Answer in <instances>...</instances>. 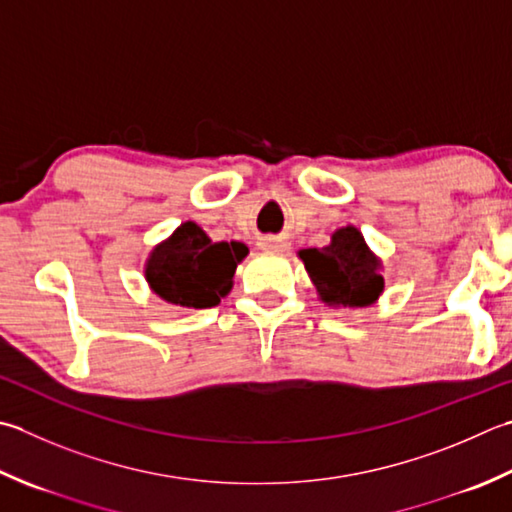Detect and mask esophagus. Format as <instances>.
<instances>
[{"label":"esophagus","mask_w":512,"mask_h":512,"mask_svg":"<svg viewBox=\"0 0 512 512\" xmlns=\"http://www.w3.org/2000/svg\"><path fill=\"white\" fill-rule=\"evenodd\" d=\"M259 250H264V253H282V250L288 248L286 239H279V237H262L257 242Z\"/></svg>","instance_id":"34e87169"}]
</instances>
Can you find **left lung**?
Masks as SVG:
<instances>
[{
	"instance_id": "obj_1",
	"label": "left lung",
	"mask_w": 512,
	"mask_h": 512,
	"mask_svg": "<svg viewBox=\"0 0 512 512\" xmlns=\"http://www.w3.org/2000/svg\"><path fill=\"white\" fill-rule=\"evenodd\" d=\"M319 299L335 308H366L384 293L382 259L355 226L337 228L324 248L299 250Z\"/></svg>"
}]
</instances>
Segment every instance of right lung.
Masks as SVG:
<instances>
[{
  "mask_svg": "<svg viewBox=\"0 0 512 512\" xmlns=\"http://www.w3.org/2000/svg\"><path fill=\"white\" fill-rule=\"evenodd\" d=\"M246 255V244L213 242L195 222H184L150 250L144 277L168 304L213 308L230 293L235 268Z\"/></svg>",
  "mask_w": 512,
  "mask_h": 512,
  "instance_id": "add662e5",
  "label": "right lung"
}]
</instances>
